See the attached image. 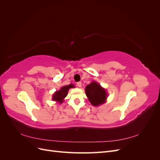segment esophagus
<instances>
[{"label":"esophagus","mask_w":160,"mask_h":160,"mask_svg":"<svg viewBox=\"0 0 160 160\" xmlns=\"http://www.w3.org/2000/svg\"><path fill=\"white\" fill-rule=\"evenodd\" d=\"M81 85H82V83H81V81L77 82V87H79V88H81Z\"/></svg>","instance_id":"34e87169"}]
</instances>
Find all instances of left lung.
Segmentation results:
<instances>
[{
	"label": "left lung",
	"instance_id": "1",
	"mask_svg": "<svg viewBox=\"0 0 160 160\" xmlns=\"http://www.w3.org/2000/svg\"><path fill=\"white\" fill-rule=\"evenodd\" d=\"M85 93L91 103L94 106L104 103L107 98L105 90L96 82H92L86 86Z\"/></svg>",
	"mask_w": 160,
	"mask_h": 160
}]
</instances>
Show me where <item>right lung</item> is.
I'll return each mask as SVG.
<instances>
[{
	"instance_id": "1",
	"label": "right lung",
	"mask_w": 160,
	"mask_h": 160,
	"mask_svg": "<svg viewBox=\"0 0 160 160\" xmlns=\"http://www.w3.org/2000/svg\"><path fill=\"white\" fill-rule=\"evenodd\" d=\"M71 88H74V85L70 84L69 85L63 86L59 91L55 92L52 96V100L58 101L59 103H61L63 101V99L67 96L69 89Z\"/></svg>"
}]
</instances>
